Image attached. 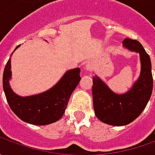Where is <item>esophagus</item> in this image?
I'll return each instance as SVG.
<instances>
[{
	"mask_svg": "<svg viewBox=\"0 0 155 155\" xmlns=\"http://www.w3.org/2000/svg\"><path fill=\"white\" fill-rule=\"evenodd\" d=\"M84 68L86 71H91V72H92L93 71H94V64H93V63L91 61H87L86 64H85V66H84Z\"/></svg>",
	"mask_w": 155,
	"mask_h": 155,
	"instance_id": "1",
	"label": "esophagus"
}]
</instances>
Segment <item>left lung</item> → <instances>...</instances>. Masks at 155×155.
Listing matches in <instances>:
<instances>
[{
  "mask_svg": "<svg viewBox=\"0 0 155 155\" xmlns=\"http://www.w3.org/2000/svg\"><path fill=\"white\" fill-rule=\"evenodd\" d=\"M122 44L140 54V73L131 89L124 94L113 92L97 75L93 77L92 95L95 115L101 122L124 126L134 121L146 108L153 91L150 57L138 40L125 39Z\"/></svg>",
  "mask_w": 155,
  "mask_h": 155,
  "instance_id": "obj_1",
  "label": "left lung"
}]
</instances>
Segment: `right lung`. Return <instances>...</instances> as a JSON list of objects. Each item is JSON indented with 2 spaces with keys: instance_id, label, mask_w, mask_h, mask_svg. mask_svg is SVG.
<instances>
[{
  "instance_id": "1",
  "label": "right lung",
  "mask_w": 155,
  "mask_h": 155,
  "mask_svg": "<svg viewBox=\"0 0 155 155\" xmlns=\"http://www.w3.org/2000/svg\"><path fill=\"white\" fill-rule=\"evenodd\" d=\"M20 45L16 46L15 51ZM10 78L11 60L9 58L3 71L2 84L10 109L25 122L33 125H47L58 121L64 115L71 95L80 82V68L67 71L61 79L48 91L28 97L15 94L9 85Z\"/></svg>"
}]
</instances>
